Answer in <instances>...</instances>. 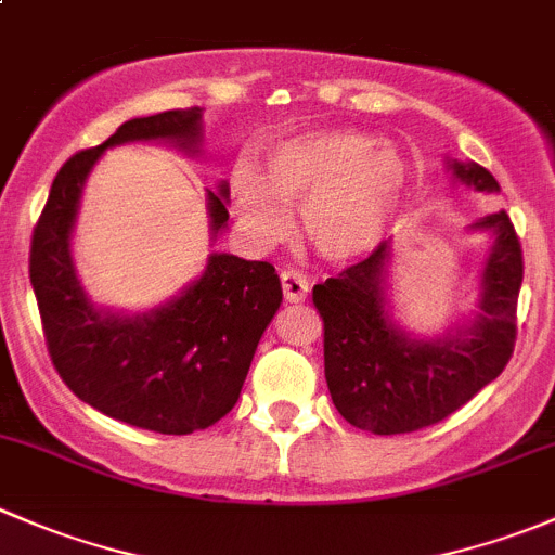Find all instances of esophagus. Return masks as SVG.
I'll list each match as a JSON object with an SVG mask.
<instances>
[{
	"mask_svg": "<svg viewBox=\"0 0 555 555\" xmlns=\"http://www.w3.org/2000/svg\"><path fill=\"white\" fill-rule=\"evenodd\" d=\"M282 289H284V298L289 304H304L306 295H309L311 284L304 273L298 271H282Z\"/></svg>",
	"mask_w": 555,
	"mask_h": 555,
	"instance_id": "esophagus-1",
	"label": "esophagus"
}]
</instances>
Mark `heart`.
<instances>
[{
	"label": "heart",
	"instance_id": "heart-1",
	"mask_svg": "<svg viewBox=\"0 0 555 555\" xmlns=\"http://www.w3.org/2000/svg\"><path fill=\"white\" fill-rule=\"evenodd\" d=\"M409 184V163L385 138L358 129H317L268 149L262 168L238 163L233 197L260 244L287 235V208L325 260H363L390 233Z\"/></svg>",
	"mask_w": 555,
	"mask_h": 555
}]
</instances>
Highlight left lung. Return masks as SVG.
<instances>
[{"instance_id":"8db88e82","label":"left lung","mask_w":555,"mask_h":555,"mask_svg":"<svg viewBox=\"0 0 555 555\" xmlns=\"http://www.w3.org/2000/svg\"><path fill=\"white\" fill-rule=\"evenodd\" d=\"M455 184L493 195L499 181L477 163L444 157ZM472 233L491 238L477 273L475 311L461 325L421 336L406 331L392 304L396 241L314 287L325 322V379L333 403L354 428L409 434L464 406L507 365L515 347V306L524 257L507 211L488 214Z\"/></svg>"}]
</instances>
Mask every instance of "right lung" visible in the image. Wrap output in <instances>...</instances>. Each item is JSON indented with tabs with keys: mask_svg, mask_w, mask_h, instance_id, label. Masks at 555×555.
Wrapping results in <instances>:
<instances>
[{
	"mask_svg": "<svg viewBox=\"0 0 555 555\" xmlns=\"http://www.w3.org/2000/svg\"><path fill=\"white\" fill-rule=\"evenodd\" d=\"M168 143L203 152V107L124 121L102 146L64 163L31 235L29 279L48 352L64 385L113 421L157 434H192L235 406L262 333L282 306L271 262L211 251L201 276L152 309L100 306L73 257L80 197L107 149ZM228 181L206 190L211 246L228 228Z\"/></svg>",
	"mask_w": 555,
	"mask_h": 555,
	"instance_id": "right-lung-1",
	"label": "right lung"
}]
</instances>
